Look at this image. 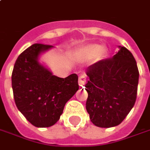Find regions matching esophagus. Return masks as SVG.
Masks as SVG:
<instances>
[{
    "label": "esophagus",
    "mask_w": 150,
    "mask_h": 150,
    "mask_svg": "<svg viewBox=\"0 0 150 150\" xmlns=\"http://www.w3.org/2000/svg\"><path fill=\"white\" fill-rule=\"evenodd\" d=\"M86 82H87V79H86L85 75H80L79 78V85L83 87L86 84Z\"/></svg>",
    "instance_id": "esophagus-1"
}]
</instances>
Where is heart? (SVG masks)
<instances>
[{"label": "heart", "mask_w": 150, "mask_h": 150, "mask_svg": "<svg viewBox=\"0 0 150 150\" xmlns=\"http://www.w3.org/2000/svg\"><path fill=\"white\" fill-rule=\"evenodd\" d=\"M106 53V49L104 46L98 45H88L78 50L76 56L81 60H88L94 57L96 61H99L104 57Z\"/></svg>", "instance_id": "obj_1"}]
</instances>
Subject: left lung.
Segmentation results:
<instances>
[{
    "label": "left lung",
    "instance_id": "1",
    "mask_svg": "<svg viewBox=\"0 0 150 150\" xmlns=\"http://www.w3.org/2000/svg\"><path fill=\"white\" fill-rule=\"evenodd\" d=\"M86 73V110L91 122L100 127L120 124L137 100L139 71L132 53L120 47L112 58L91 65Z\"/></svg>",
    "mask_w": 150,
    "mask_h": 150
}]
</instances>
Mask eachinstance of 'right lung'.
<instances>
[{"label":"right lung","instance_id":"add662e5","mask_svg":"<svg viewBox=\"0 0 150 150\" xmlns=\"http://www.w3.org/2000/svg\"><path fill=\"white\" fill-rule=\"evenodd\" d=\"M53 46L34 44L18 57L12 72L13 98L18 110L37 127L53 126L66 103L78 91V75L59 78L40 65L39 55Z\"/></svg>","mask_w":150,"mask_h":150}]
</instances>
